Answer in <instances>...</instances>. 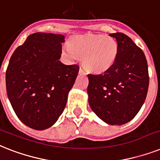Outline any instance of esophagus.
I'll list each match as a JSON object with an SVG mask.
<instances>
[{
    "instance_id": "1",
    "label": "esophagus",
    "mask_w": 160,
    "mask_h": 160,
    "mask_svg": "<svg viewBox=\"0 0 160 160\" xmlns=\"http://www.w3.org/2000/svg\"><path fill=\"white\" fill-rule=\"evenodd\" d=\"M79 73L82 74V75H84V74H85V72H84V71L83 70L82 68H80V70H79Z\"/></svg>"
}]
</instances>
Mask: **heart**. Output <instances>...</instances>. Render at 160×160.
<instances>
[{"label":"heart","mask_w":160,"mask_h":160,"mask_svg":"<svg viewBox=\"0 0 160 160\" xmlns=\"http://www.w3.org/2000/svg\"><path fill=\"white\" fill-rule=\"evenodd\" d=\"M118 52V44L113 38L98 34L79 35L62 48V54L70 61L82 58L87 71L102 73L114 64Z\"/></svg>","instance_id":"b5f03b06"}]
</instances>
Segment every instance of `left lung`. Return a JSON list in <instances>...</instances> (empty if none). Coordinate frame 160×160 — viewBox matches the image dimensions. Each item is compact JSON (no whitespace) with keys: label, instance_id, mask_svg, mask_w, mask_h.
Here are the masks:
<instances>
[{"label":"left lung","instance_id":"left-lung-1","mask_svg":"<svg viewBox=\"0 0 160 160\" xmlns=\"http://www.w3.org/2000/svg\"><path fill=\"white\" fill-rule=\"evenodd\" d=\"M116 38L118 52L114 64L99 75H88L89 104L109 125H123L135 118L147 95L149 73L143 51L122 33Z\"/></svg>","mask_w":160,"mask_h":160}]
</instances>
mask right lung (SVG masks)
Wrapping results in <instances>:
<instances>
[{
  "instance_id": "add662e5",
  "label": "right lung",
  "mask_w": 160,
  "mask_h": 160,
  "mask_svg": "<svg viewBox=\"0 0 160 160\" xmlns=\"http://www.w3.org/2000/svg\"><path fill=\"white\" fill-rule=\"evenodd\" d=\"M64 42L62 34L33 33L10 58L7 96L19 120L32 129H48L58 121L77 77V65L59 61Z\"/></svg>"
}]
</instances>
